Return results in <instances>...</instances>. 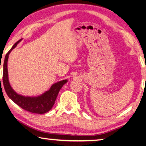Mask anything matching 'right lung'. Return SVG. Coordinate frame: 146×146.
Instances as JSON below:
<instances>
[{
  "mask_svg": "<svg viewBox=\"0 0 146 146\" xmlns=\"http://www.w3.org/2000/svg\"><path fill=\"white\" fill-rule=\"evenodd\" d=\"M21 40L22 39L17 41L5 56L3 64V76H2L4 90L9 98H11L16 104L23 108V110L33 113L44 114L49 111L53 108L59 91L68 82V80H63L55 83L51 86L48 91H46V92L37 97H25L17 93L11 88L9 82L8 60L9 53Z\"/></svg>",
  "mask_w": 146,
  "mask_h": 146,
  "instance_id": "right-lung-1",
  "label": "right lung"
}]
</instances>
